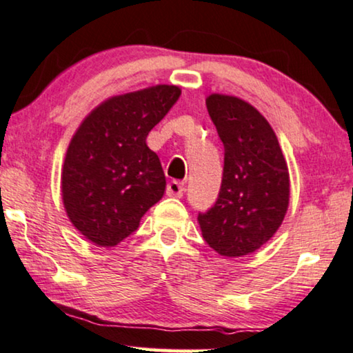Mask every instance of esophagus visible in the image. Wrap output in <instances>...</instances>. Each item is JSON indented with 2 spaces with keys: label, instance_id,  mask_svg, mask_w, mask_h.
I'll use <instances>...</instances> for the list:
<instances>
[{
  "label": "esophagus",
  "instance_id": "1",
  "mask_svg": "<svg viewBox=\"0 0 353 353\" xmlns=\"http://www.w3.org/2000/svg\"><path fill=\"white\" fill-rule=\"evenodd\" d=\"M166 194H168V196L181 199L182 194H184V184H182V182H177V181L169 182L168 187H166Z\"/></svg>",
  "mask_w": 353,
  "mask_h": 353
}]
</instances>
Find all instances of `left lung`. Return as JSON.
<instances>
[{"label":"left lung","instance_id":"1","mask_svg":"<svg viewBox=\"0 0 353 353\" xmlns=\"http://www.w3.org/2000/svg\"><path fill=\"white\" fill-rule=\"evenodd\" d=\"M206 108L224 145V172L214 206L199 214L201 236L221 256L250 255L288 213V163L270 122L250 103L211 93Z\"/></svg>","mask_w":353,"mask_h":353}]
</instances>
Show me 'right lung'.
<instances>
[{"label":"right lung","instance_id":"right-lung-1","mask_svg":"<svg viewBox=\"0 0 353 353\" xmlns=\"http://www.w3.org/2000/svg\"><path fill=\"white\" fill-rule=\"evenodd\" d=\"M181 88L154 85L111 97L81 122L61 171L68 218L97 247H114L166 189L147 135L179 100Z\"/></svg>","mask_w":353,"mask_h":353}]
</instances>
